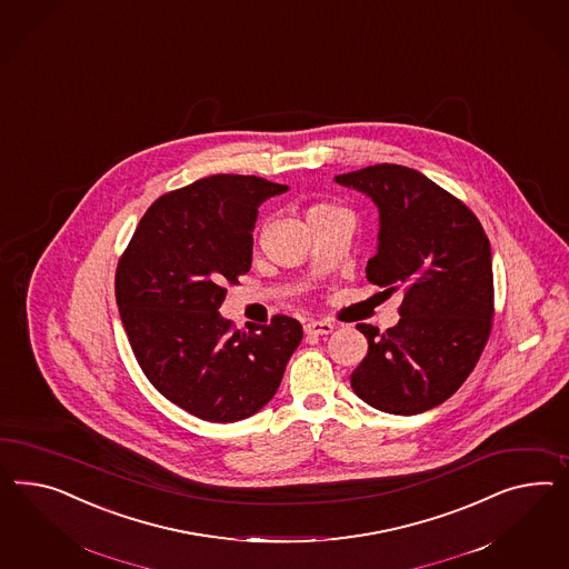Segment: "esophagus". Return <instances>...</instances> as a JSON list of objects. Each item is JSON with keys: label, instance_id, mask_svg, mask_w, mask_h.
<instances>
[{"label": "esophagus", "instance_id": "obj_1", "mask_svg": "<svg viewBox=\"0 0 569 569\" xmlns=\"http://www.w3.org/2000/svg\"><path fill=\"white\" fill-rule=\"evenodd\" d=\"M305 331L308 336H329L333 331V323H329V321H308L305 325Z\"/></svg>", "mask_w": 569, "mask_h": 569}]
</instances>
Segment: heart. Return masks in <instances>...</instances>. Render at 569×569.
<instances>
[{
	"label": "heart",
	"mask_w": 569,
	"mask_h": 569,
	"mask_svg": "<svg viewBox=\"0 0 569 569\" xmlns=\"http://www.w3.org/2000/svg\"><path fill=\"white\" fill-rule=\"evenodd\" d=\"M333 209H339V207L329 204V202H317V204H312V207L308 209V213H321V211H333Z\"/></svg>",
	"instance_id": "b5f03b06"
}]
</instances>
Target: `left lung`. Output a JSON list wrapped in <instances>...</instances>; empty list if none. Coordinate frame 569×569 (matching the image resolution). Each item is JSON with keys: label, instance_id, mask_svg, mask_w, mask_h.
Instances as JSON below:
<instances>
[{"label": "left lung", "instance_id": "8db88e82", "mask_svg": "<svg viewBox=\"0 0 569 569\" xmlns=\"http://www.w3.org/2000/svg\"><path fill=\"white\" fill-rule=\"evenodd\" d=\"M379 207L369 283L401 290L400 321L356 325L369 353L350 375L360 400L412 416L451 398L477 367L492 329L491 244L477 216L416 169L377 163L336 176Z\"/></svg>", "mask_w": 569, "mask_h": 569}]
</instances>
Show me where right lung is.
I'll use <instances>...</instances> for the list:
<instances>
[{"label":"right lung","mask_w":569,"mask_h":569,"mask_svg":"<svg viewBox=\"0 0 569 569\" xmlns=\"http://www.w3.org/2000/svg\"><path fill=\"white\" fill-rule=\"evenodd\" d=\"M257 176L217 173L166 192L118 261L116 302L154 389L209 422H236L276 396L302 325L276 315L236 331L217 310L250 271L259 204L286 192Z\"/></svg>","instance_id":"obj_1"}]
</instances>
